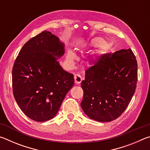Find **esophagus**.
Returning a JSON list of instances; mask_svg holds the SVG:
<instances>
[{"label":"esophagus","mask_w":150,"mask_h":150,"mask_svg":"<svg viewBox=\"0 0 150 150\" xmlns=\"http://www.w3.org/2000/svg\"><path fill=\"white\" fill-rule=\"evenodd\" d=\"M74 79H75V83L76 84H79L83 80L82 77H81L79 74H75L74 75Z\"/></svg>","instance_id":"1"}]
</instances>
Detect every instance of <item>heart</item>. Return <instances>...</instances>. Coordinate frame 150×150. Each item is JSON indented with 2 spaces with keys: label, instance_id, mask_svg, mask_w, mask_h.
<instances>
[{
  "label": "heart",
  "instance_id": "heart-1",
  "mask_svg": "<svg viewBox=\"0 0 150 150\" xmlns=\"http://www.w3.org/2000/svg\"><path fill=\"white\" fill-rule=\"evenodd\" d=\"M89 45L93 47H99L100 46H102L105 48H107L109 46L108 43H105V40L102 38L99 37H96L93 38L90 41ZM67 57L68 59L73 60L76 58V55L72 50H68L67 52Z\"/></svg>",
  "mask_w": 150,
  "mask_h": 150
}]
</instances>
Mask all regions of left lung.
I'll return each mask as SVG.
<instances>
[{
	"label": "left lung",
	"instance_id": "left-lung-1",
	"mask_svg": "<svg viewBox=\"0 0 150 150\" xmlns=\"http://www.w3.org/2000/svg\"><path fill=\"white\" fill-rule=\"evenodd\" d=\"M137 81L138 63L130 49L101 55L85 71L81 108L96 121L115 120L128 107Z\"/></svg>",
	"mask_w": 150,
	"mask_h": 150
}]
</instances>
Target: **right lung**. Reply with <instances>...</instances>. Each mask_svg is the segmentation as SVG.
I'll use <instances>...</instances> for the list:
<instances>
[{
  "mask_svg": "<svg viewBox=\"0 0 150 150\" xmlns=\"http://www.w3.org/2000/svg\"><path fill=\"white\" fill-rule=\"evenodd\" d=\"M65 53L64 44L50 32L28 40L20 51L12 68L15 100L28 117L37 122L56 115L74 85L73 75L57 62Z\"/></svg>",
  "mask_w": 150,
  "mask_h": 150,
  "instance_id": "1",
  "label": "right lung"
}]
</instances>
